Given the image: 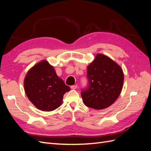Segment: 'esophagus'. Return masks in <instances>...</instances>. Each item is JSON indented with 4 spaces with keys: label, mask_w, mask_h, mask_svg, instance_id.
I'll list each match as a JSON object with an SVG mask.
<instances>
[{
    "label": "esophagus",
    "mask_w": 151,
    "mask_h": 151,
    "mask_svg": "<svg viewBox=\"0 0 151 151\" xmlns=\"http://www.w3.org/2000/svg\"><path fill=\"white\" fill-rule=\"evenodd\" d=\"M77 85H73V86H70V88H71L72 89H76L77 88Z\"/></svg>",
    "instance_id": "obj_1"
}]
</instances>
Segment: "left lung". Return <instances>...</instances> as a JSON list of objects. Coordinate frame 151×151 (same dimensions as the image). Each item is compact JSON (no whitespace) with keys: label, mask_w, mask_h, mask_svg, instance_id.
<instances>
[{"label":"left lung","mask_w":151,"mask_h":151,"mask_svg":"<svg viewBox=\"0 0 151 151\" xmlns=\"http://www.w3.org/2000/svg\"><path fill=\"white\" fill-rule=\"evenodd\" d=\"M88 85L81 90L86 106L101 109L111 105L119 96L123 84V70L111 58L98 54L88 67Z\"/></svg>","instance_id":"obj_1"}]
</instances>
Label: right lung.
I'll list each match as a JSON object with an SVG mask.
<instances>
[{"label": "right lung", "mask_w": 151, "mask_h": 151, "mask_svg": "<svg viewBox=\"0 0 151 151\" xmlns=\"http://www.w3.org/2000/svg\"><path fill=\"white\" fill-rule=\"evenodd\" d=\"M24 87L31 102L40 110L47 111L60 106L63 95L70 91L46 60L39 62L28 71Z\"/></svg>", "instance_id": "add662e5"}]
</instances>
